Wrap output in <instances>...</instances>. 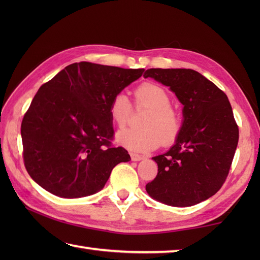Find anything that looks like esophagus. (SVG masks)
Segmentation results:
<instances>
[{
	"instance_id": "1",
	"label": "esophagus",
	"mask_w": 260,
	"mask_h": 260,
	"mask_svg": "<svg viewBox=\"0 0 260 260\" xmlns=\"http://www.w3.org/2000/svg\"><path fill=\"white\" fill-rule=\"evenodd\" d=\"M131 157H132V161H141V159H143L144 157H143L142 155H140V154H136V153H131Z\"/></svg>"
}]
</instances>
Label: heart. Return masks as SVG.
<instances>
[{
	"instance_id": "1",
	"label": "heart",
	"mask_w": 260,
	"mask_h": 260,
	"mask_svg": "<svg viewBox=\"0 0 260 260\" xmlns=\"http://www.w3.org/2000/svg\"><path fill=\"white\" fill-rule=\"evenodd\" d=\"M136 108H147L140 128H127L116 135L118 144L134 152H148L161 144L175 142L182 129V116L171 106V97L162 86L144 82L134 91ZM108 113L113 123L121 128L128 123L132 104L124 92H117L109 103Z\"/></svg>"
}]
</instances>
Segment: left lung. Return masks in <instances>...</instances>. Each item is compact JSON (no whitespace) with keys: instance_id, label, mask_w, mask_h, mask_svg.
<instances>
[{"instance_id":"obj_1","label":"left lung","mask_w":260,"mask_h":260,"mask_svg":"<svg viewBox=\"0 0 260 260\" xmlns=\"http://www.w3.org/2000/svg\"><path fill=\"white\" fill-rule=\"evenodd\" d=\"M170 87L183 105V123L175 144L154 156L157 175L146 184L153 199L172 207H191L215 194L227 179L239 129L225 93L192 69H147Z\"/></svg>"}]
</instances>
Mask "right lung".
Here are the masks:
<instances>
[{"label": "right lung", "instance_id": "obj_1", "mask_svg": "<svg viewBox=\"0 0 260 260\" xmlns=\"http://www.w3.org/2000/svg\"><path fill=\"white\" fill-rule=\"evenodd\" d=\"M143 71L76 62L39 88L21 124L25 169L39 185L61 198L90 196L129 161L125 148L112 146L108 107Z\"/></svg>", "mask_w": 260, "mask_h": 260}]
</instances>
